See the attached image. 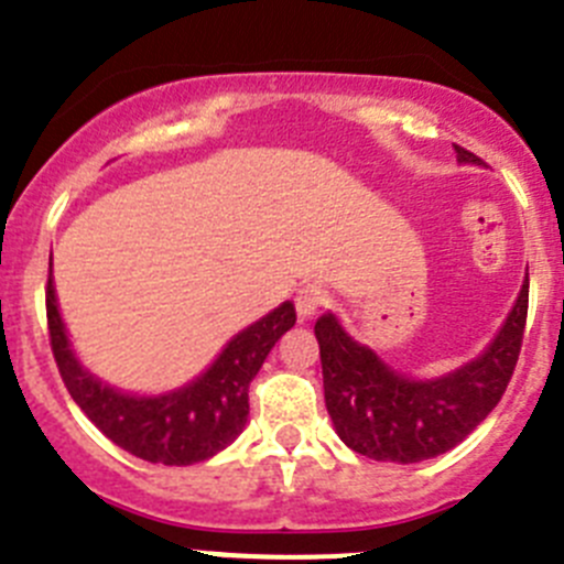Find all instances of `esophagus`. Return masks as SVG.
<instances>
[{
  "mask_svg": "<svg viewBox=\"0 0 564 564\" xmlns=\"http://www.w3.org/2000/svg\"><path fill=\"white\" fill-rule=\"evenodd\" d=\"M294 303H297V314L300 316H314L316 311L325 308V305L330 303V294H327L322 286H316V283H308V286L300 289L297 300H294Z\"/></svg>",
  "mask_w": 564,
  "mask_h": 564,
  "instance_id": "esophagus-1",
  "label": "esophagus"
}]
</instances>
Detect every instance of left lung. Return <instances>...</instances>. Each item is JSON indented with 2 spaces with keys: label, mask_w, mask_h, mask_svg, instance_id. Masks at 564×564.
<instances>
[{
  "label": "left lung",
  "mask_w": 564,
  "mask_h": 564,
  "mask_svg": "<svg viewBox=\"0 0 564 564\" xmlns=\"http://www.w3.org/2000/svg\"><path fill=\"white\" fill-rule=\"evenodd\" d=\"M460 162L482 165L455 145ZM529 311V272L510 316L479 358L435 380L397 375L375 349L355 341L333 314L316 319L325 404L338 438L358 455L386 463H421L455 449L488 419L507 391Z\"/></svg>",
  "instance_id": "1"
}]
</instances>
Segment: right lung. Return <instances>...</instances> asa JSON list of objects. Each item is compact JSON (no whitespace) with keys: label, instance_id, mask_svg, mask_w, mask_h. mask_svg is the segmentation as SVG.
<instances>
[{"label":"right lung","instance_id":"obj_1","mask_svg":"<svg viewBox=\"0 0 564 564\" xmlns=\"http://www.w3.org/2000/svg\"><path fill=\"white\" fill-rule=\"evenodd\" d=\"M46 319L59 377L87 419L112 444L140 460L162 463V466H193L215 457L242 433L250 410V380L259 375L278 338L292 330L297 314L292 303L278 305L275 311L237 333L204 375L160 397H131L115 391L76 360L54 297L52 259H48Z\"/></svg>","mask_w":564,"mask_h":564}]
</instances>
